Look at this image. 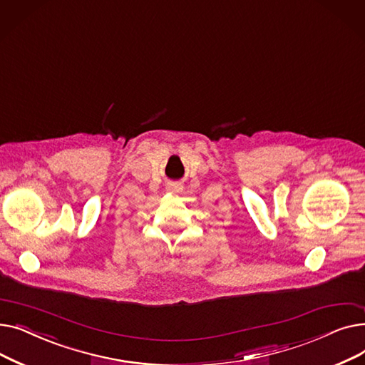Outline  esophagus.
Listing matches in <instances>:
<instances>
[{"instance_id": "1", "label": "esophagus", "mask_w": 365, "mask_h": 365, "mask_svg": "<svg viewBox=\"0 0 365 365\" xmlns=\"http://www.w3.org/2000/svg\"><path fill=\"white\" fill-rule=\"evenodd\" d=\"M167 190H170V192H180L182 186H179V185H170V186H167Z\"/></svg>"}]
</instances>
